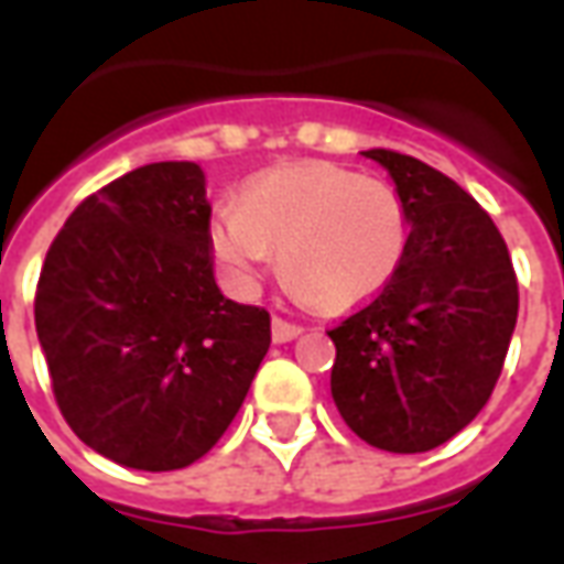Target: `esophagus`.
Listing matches in <instances>:
<instances>
[{
    "instance_id": "34e87169",
    "label": "esophagus",
    "mask_w": 564,
    "mask_h": 564,
    "mask_svg": "<svg viewBox=\"0 0 564 564\" xmlns=\"http://www.w3.org/2000/svg\"><path fill=\"white\" fill-rule=\"evenodd\" d=\"M299 335H302V326H295V323H290V319L283 317L271 319V338H274V344L293 341Z\"/></svg>"
}]
</instances>
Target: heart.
<instances>
[{"label": "heart", "instance_id": "b5f03b06", "mask_svg": "<svg viewBox=\"0 0 564 564\" xmlns=\"http://www.w3.org/2000/svg\"><path fill=\"white\" fill-rule=\"evenodd\" d=\"M408 235V210L390 184L332 162H293L253 177L238 205H223L208 247L223 281L241 293L257 286L274 247L290 281L317 307L338 311L395 278Z\"/></svg>", "mask_w": 564, "mask_h": 564}]
</instances>
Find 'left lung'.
Listing matches in <instances>:
<instances>
[{"label": "left lung", "instance_id": "obj_1", "mask_svg": "<svg viewBox=\"0 0 564 564\" xmlns=\"http://www.w3.org/2000/svg\"><path fill=\"white\" fill-rule=\"evenodd\" d=\"M387 169L411 235L383 293L329 332L332 399L366 444L425 453L462 432L496 390L520 293L505 238L456 181L395 150Z\"/></svg>", "mask_w": 564, "mask_h": 564}]
</instances>
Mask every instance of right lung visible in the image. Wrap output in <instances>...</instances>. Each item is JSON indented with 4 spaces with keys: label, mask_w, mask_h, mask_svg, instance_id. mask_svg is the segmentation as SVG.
<instances>
[{
    "label": "right lung",
    "mask_w": 564,
    "mask_h": 564,
    "mask_svg": "<svg viewBox=\"0 0 564 564\" xmlns=\"http://www.w3.org/2000/svg\"><path fill=\"white\" fill-rule=\"evenodd\" d=\"M196 162H150L72 210L44 259L35 332L72 432L135 471L202 459L269 354V311L223 299Z\"/></svg>",
    "instance_id": "right-lung-1"
}]
</instances>
